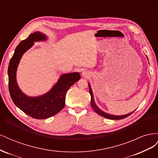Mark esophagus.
Returning a JSON list of instances; mask_svg holds the SVG:
<instances>
[{
    "mask_svg": "<svg viewBox=\"0 0 158 158\" xmlns=\"http://www.w3.org/2000/svg\"><path fill=\"white\" fill-rule=\"evenodd\" d=\"M82 75L84 76V77H85V78H86L87 76H89V74H88V73L87 71H83L82 73Z\"/></svg>",
    "mask_w": 158,
    "mask_h": 158,
    "instance_id": "34e87169",
    "label": "esophagus"
}]
</instances>
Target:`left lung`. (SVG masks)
<instances>
[{"label": "left lung", "instance_id": "8db88e82", "mask_svg": "<svg viewBox=\"0 0 158 158\" xmlns=\"http://www.w3.org/2000/svg\"><path fill=\"white\" fill-rule=\"evenodd\" d=\"M146 58L148 60L147 56H146ZM88 85H89V94L91 95V106H92V107L93 108L94 111L96 112L98 114H99V115H101V116H102L105 118H108V119H111V120H119V119L125 118L127 117L128 116L130 115V114H131L134 111H132L130 113L123 114V115H114V114H108L106 112L103 111L102 109H100L98 107L96 103H95V102L94 98V94H93V92H92V88H91V86H90L89 82H88Z\"/></svg>", "mask_w": 158, "mask_h": 158}]
</instances>
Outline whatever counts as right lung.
<instances>
[{
  "instance_id": "1",
  "label": "right lung",
  "mask_w": 158,
  "mask_h": 158,
  "mask_svg": "<svg viewBox=\"0 0 158 158\" xmlns=\"http://www.w3.org/2000/svg\"><path fill=\"white\" fill-rule=\"evenodd\" d=\"M47 38L44 33L35 31L22 41L16 47L8 69L9 92L14 103L27 115L37 119L49 118L60 111L64 107L66 92L81 77L78 73L62 74L49 92L39 96L30 97L22 92L16 80V72L22 57L35 42L45 41Z\"/></svg>"
}]
</instances>
